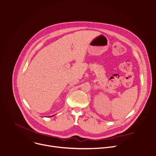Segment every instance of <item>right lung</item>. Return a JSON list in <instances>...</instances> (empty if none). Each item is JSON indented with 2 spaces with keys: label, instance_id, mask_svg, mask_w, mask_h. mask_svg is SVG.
<instances>
[{
  "label": "right lung",
  "instance_id": "1",
  "mask_svg": "<svg viewBox=\"0 0 156 156\" xmlns=\"http://www.w3.org/2000/svg\"><path fill=\"white\" fill-rule=\"evenodd\" d=\"M50 117H51V116H50Z\"/></svg>",
  "mask_w": 156,
  "mask_h": 156
}]
</instances>
